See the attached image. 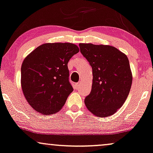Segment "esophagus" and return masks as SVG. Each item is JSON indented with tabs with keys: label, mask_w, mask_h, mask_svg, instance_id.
Here are the masks:
<instances>
[{
	"label": "esophagus",
	"mask_w": 153,
	"mask_h": 153,
	"mask_svg": "<svg viewBox=\"0 0 153 153\" xmlns=\"http://www.w3.org/2000/svg\"><path fill=\"white\" fill-rule=\"evenodd\" d=\"M80 85H81V82H78V83H76V84H75V88L76 89L80 88Z\"/></svg>",
	"instance_id": "34e87169"
}]
</instances>
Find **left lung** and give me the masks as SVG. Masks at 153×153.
<instances>
[{"instance_id":"8db88e82","label":"left lung","mask_w":153,"mask_h":153,"mask_svg":"<svg viewBox=\"0 0 153 153\" xmlns=\"http://www.w3.org/2000/svg\"><path fill=\"white\" fill-rule=\"evenodd\" d=\"M81 53L92 68V85L85 104L99 117L113 115L127 99L133 76L128 57L109 45L79 44Z\"/></svg>"}]
</instances>
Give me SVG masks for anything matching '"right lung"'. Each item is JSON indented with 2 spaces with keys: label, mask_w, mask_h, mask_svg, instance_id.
<instances>
[{
  "label": "right lung",
  "mask_w": 153,
  "mask_h": 153,
  "mask_svg": "<svg viewBox=\"0 0 153 153\" xmlns=\"http://www.w3.org/2000/svg\"><path fill=\"white\" fill-rule=\"evenodd\" d=\"M78 52L74 44L46 43L24 59L21 86L25 99L35 111L49 115L62 109L73 90L68 63Z\"/></svg>",
  "instance_id": "obj_1"
}]
</instances>
